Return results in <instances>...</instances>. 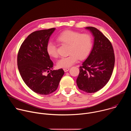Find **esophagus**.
Returning <instances> with one entry per match:
<instances>
[{"mask_svg":"<svg viewBox=\"0 0 131 131\" xmlns=\"http://www.w3.org/2000/svg\"><path fill=\"white\" fill-rule=\"evenodd\" d=\"M69 69H70L69 68H65L63 69V70H64V71L65 72H67V71H68L69 70Z\"/></svg>","mask_w":131,"mask_h":131,"instance_id":"esophagus-1","label":"esophagus"}]
</instances>
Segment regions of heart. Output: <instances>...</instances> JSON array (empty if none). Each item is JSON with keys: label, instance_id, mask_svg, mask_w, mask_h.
<instances>
[{"label": "heart", "instance_id": "1", "mask_svg": "<svg viewBox=\"0 0 131 131\" xmlns=\"http://www.w3.org/2000/svg\"><path fill=\"white\" fill-rule=\"evenodd\" d=\"M59 42L68 45V54L67 57L60 59L57 65L59 68H68L77 62L79 59L83 60L90 54L93 46L91 35L88 33L81 32L72 30L62 32L57 37ZM46 50L50 57L57 58L58 53L55 44L52 41L48 42Z\"/></svg>", "mask_w": 131, "mask_h": 131}]
</instances>
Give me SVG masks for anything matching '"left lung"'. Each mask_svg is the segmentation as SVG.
Instances as JSON below:
<instances>
[{
    "label": "left lung",
    "mask_w": 131,
    "mask_h": 131,
    "mask_svg": "<svg viewBox=\"0 0 131 131\" xmlns=\"http://www.w3.org/2000/svg\"><path fill=\"white\" fill-rule=\"evenodd\" d=\"M94 36V45L88 58L82 63L76 82L79 89L94 93L109 81L115 65V54L109 39L99 29L86 27Z\"/></svg>",
    "instance_id": "1"
}]
</instances>
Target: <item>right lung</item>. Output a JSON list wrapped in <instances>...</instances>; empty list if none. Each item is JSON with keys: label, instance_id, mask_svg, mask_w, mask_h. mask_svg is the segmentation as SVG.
<instances>
[{"label": "right lung", "instance_id": "right-lung-1", "mask_svg": "<svg viewBox=\"0 0 131 131\" xmlns=\"http://www.w3.org/2000/svg\"><path fill=\"white\" fill-rule=\"evenodd\" d=\"M55 28L31 33L23 41L17 54V66L22 79L32 91L49 95L57 90L64 75L63 69L52 70L53 63L46 50Z\"/></svg>", "mask_w": 131, "mask_h": 131}]
</instances>
